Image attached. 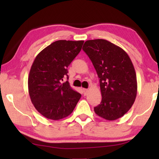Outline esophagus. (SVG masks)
Returning a JSON list of instances; mask_svg holds the SVG:
<instances>
[{"label": "esophagus", "instance_id": "esophagus-1", "mask_svg": "<svg viewBox=\"0 0 159 159\" xmlns=\"http://www.w3.org/2000/svg\"><path fill=\"white\" fill-rule=\"evenodd\" d=\"M83 95H87V94L88 93V89H85V88H83Z\"/></svg>", "mask_w": 159, "mask_h": 159}]
</instances>
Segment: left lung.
I'll return each mask as SVG.
<instances>
[{
  "label": "left lung",
  "mask_w": 159,
  "mask_h": 159,
  "mask_svg": "<svg viewBox=\"0 0 159 159\" xmlns=\"http://www.w3.org/2000/svg\"><path fill=\"white\" fill-rule=\"evenodd\" d=\"M83 50L99 79L102 102L94 108L95 114L108 120L122 117L133 106L138 91L130 58L122 48L104 39L85 41Z\"/></svg>",
  "instance_id": "8db88e82"
}]
</instances>
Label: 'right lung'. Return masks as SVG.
<instances>
[{"label":"right lung","mask_w":159,"mask_h":159,"mask_svg":"<svg viewBox=\"0 0 159 159\" xmlns=\"http://www.w3.org/2000/svg\"><path fill=\"white\" fill-rule=\"evenodd\" d=\"M83 41L53 42L35 58L28 78L32 104L48 119L60 120L74 111L81 97L71 88L67 67L81 50Z\"/></svg>","instance_id":"obj_1"}]
</instances>
